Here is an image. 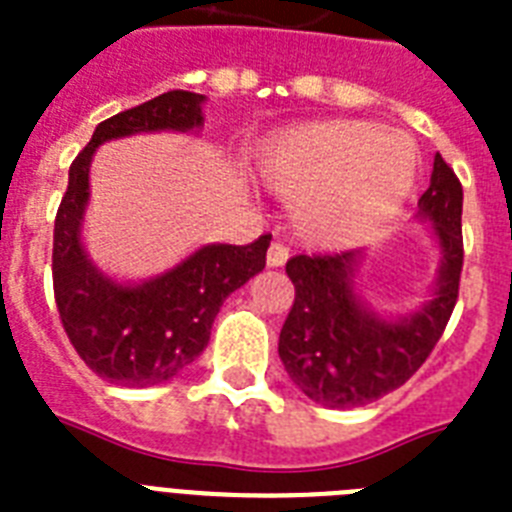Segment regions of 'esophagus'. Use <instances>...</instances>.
I'll list each match as a JSON object with an SVG mask.
<instances>
[{
  "instance_id": "obj_1",
  "label": "esophagus",
  "mask_w": 512,
  "mask_h": 512,
  "mask_svg": "<svg viewBox=\"0 0 512 512\" xmlns=\"http://www.w3.org/2000/svg\"><path fill=\"white\" fill-rule=\"evenodd\" d=\"M289 260V249L281 244V241H273L271 247H268V265L271 268H281V265Z\"/></svg>"
}]
</instances>
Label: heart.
<instances>
[{
    "mask_svg": "<svg viewBox=\"0 0 512 512\" xmlns=\"http://www.w3.org/2000/svg\"><path fill=\"white\" fill-rule=\"evenodd\" d=\"M257 180L292 201L297 233L316 247H350L396 217L414 183L406 135L366 122H324L265 140Z\"/></svg>",
    "mask_w": 512,
    "mask_h": 512,
    "instance_id": "1",
    "label": "heart"
}]
</instances>
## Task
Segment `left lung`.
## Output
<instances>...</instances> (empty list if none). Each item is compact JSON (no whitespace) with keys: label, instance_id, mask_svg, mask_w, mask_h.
<instances>
[{"label":"left lung","instance_id":"8db88e82","mask_svg":"<svg viewBox=\"0 0 512 512\" xmlns=\"http://www.w3.org/2000/svg\"><path fill=\"white\" fill-rule=\"evenodd\" d=\"M420 217L441 247L436 295L409 319L385 321L353 292L356 252L297 255L287 263L295 303L279 335L289 380L329 409H356L388 396L412 377L452 319L462 273V183L436 154Z\"/></svg>","mask_w":512,"mask_h":512}]
</instances>
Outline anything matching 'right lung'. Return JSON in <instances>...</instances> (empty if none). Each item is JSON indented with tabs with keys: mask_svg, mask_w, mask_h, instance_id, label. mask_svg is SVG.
I'll return each mask as SVG.
<instances>
[{
	"mask_svg": "<svg viewBox=\"0 0 512 512\" xmlns=\"http://www.w3.org/2000/svg\"><path fill=\"white\" fill-rule=\"evenodd\" d=\"M204 95L170 90L111 116L92 132L68 170V188L52 233V289L60 321L79 358L114 385L148 388L172 380L207 348L212 321L231 292L265 268L271 233L247 247L209 244L164 276L138 287L116 284L87 260L82 215L90 196V162L100 143L135 132L201 127Z\"/></svg>",
	"mask_w": 512,
	"mask_h": 512,
	"instance_id": "add662e5",
	"label": "right lung"
}]
</instances>
